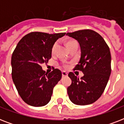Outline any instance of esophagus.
I'll list each match as a JSON object with an SVG mask.
<instances>
[{
    "instance_id": "1",
    "label": "esophagus",
    "mask_w": 124,
    "mask_h": 124,
    "mask_svg": "<svg viewBox=\"0 0 124 124\" xmlns=\"http://www.w3.org/2000/svg\"><path fill=\"white\" fill-rule=\"evenodd\" d=\"M62 77H67V76H68V73H67L66 71H62Z\"/></svg>"
}]
</instances>
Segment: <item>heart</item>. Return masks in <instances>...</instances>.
<instances>
[{
	"label": "heart",
	"mask_w": 124,
	"mask_h": 124,
	"mask_svg": "<svg viewBox=\"0 0 124 124\" xmlns=\"http://www.w3.org/2000/svg\"><path fill=\"white\" fill-rule=\"evenodd\" d=\"M73 41H75V40H69V41L67 42V46H68V47H69V46H70V44H71V43L73 42ZM56 46H57V42L54 43V44H53V46L52 49H51L53 53H54V50H55V48H56ZM62 68H64V69H68V68H69V65H68L67 63H62Z\"/></svg>",
	"instance_id": "1"
}]
</instances>
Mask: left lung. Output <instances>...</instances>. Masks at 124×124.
Wrapping results in <instances>:
<instances>
[{
    "instance_id": "obj_1",
    "label": "left lung",
    "mask_w": 124,
    "mask_h": 124,
    "mask_svg": "<svg viewBox=\"0 0 124 124\" xmlns=\"http://www.w3.org/2000/svg\"><path fill=\"white\" fill-rule=\"evenodd\" d=\"M66 35L79 43L81 56L75 70L84 73L80 78L72 72L69 73L72 80L68 87L69 98L76 105L93 104L101 96L111 75L109 47L102 36L93 30H78Z\"/></svg>"
}]
</instances>
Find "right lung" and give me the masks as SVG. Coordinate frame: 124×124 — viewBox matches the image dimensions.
<instances>
[{
    "instance_id": "1",
    "label": "right lung",
    "mask_w": 124,
    "mask_h": 124,
    "mask_svg": "<svg viewBox=\"0 0 124 124\" xmlns=\"http://www.w3.org/2000/svg\"><path fill=\"white\" fill-rule=\"evenodd\" d=\"M65 35L31 32L24 36L15 49L11 56L12 79L19 95L28 105L41 107L50 101L62 72L53 69L47 74L41 66L51 58L54 42Z\"/></svg>"
}]
</instances>
